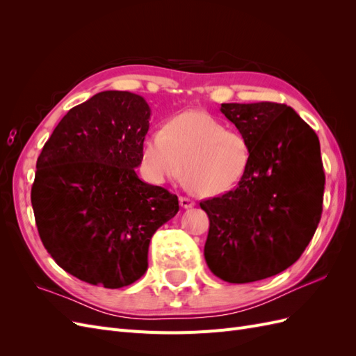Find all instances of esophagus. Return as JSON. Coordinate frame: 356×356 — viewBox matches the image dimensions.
Wrapping results in <instances>:
<instances>
[{
  "label": "esophagus",
  "mask_w": 356,
  "mask_h": 356,
  "mask_svg": "<svg viewBox=\"0 0 356 356\" xmlns=\"http://www.w3.org/2000/svg\"><path fill=\"white\" fill-rule=\"evenodd\" d=\"M179 204H181L182 208L188 209V208H193V207H195V202H193V200H191V199H188V197L181 196V197H179Z\"/></svg>",
  "instance_id": "1"
}]
</instances>
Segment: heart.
I'll list each match as a JSON object with an SVG mask.
<instances>
[{"label": "heart", "mask_w": 356, "mask_h": 356, "mask_svg": "<svg viewBox=\"0 0 356 356\" xmlns=\"http://www.w3.org/2000/svg\"><path fill=\"white\" fill-rule=\"evenodd\" d=\"M143 166L153 182L182 177L203 196H220L238 187L251 165V147L243 134L227 129L207 111L170 117L161 132L143 143Z\"/></svg>", "instance_id": "heart-1"}]
</instances>
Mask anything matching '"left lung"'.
Instances as JSON below:
<instances>
[{"label":"left lung","mask_w":356,"mask_h":356,"mask_svg":"<svg viewBox=\"0 0 356 356\" xmlns=\"http://www.w3.org/2000/svg\"><path fill=\"white\" fill-rule=\"evenodd\" d=\"M221 113L250 143L251 165L238 187L200 202L209 218L204 260L222 281L248 284L305 252L321 220L325 174L318 135L291 106L221 104Z\"/></svg>","instance_id":"8db88e82"}]
</instances>
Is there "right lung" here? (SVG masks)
I'll list each match as a JSON object with an SVG mask.
<instances>
[{"mask_svg":"<svg viewBox=\"0 0 356 356\" xmlns=\"http://www.w3.org/2000/svg\"><path fill=\"white\" fill-rule=\"evenodd\" d=\"M149 114L139 95L96 93L63 115L38 156L31 203L40 239L80 281L111 289L138 281L153 234L179 209L177 195L135 172Z\"/></svg>","mask_w":356,"mask_h":356,"instance_id":"right-lung-1","label":"right lung"}]
</instances>
